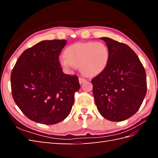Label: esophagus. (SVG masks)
Here are the masks:
<instances>
[{
  "mask_svg": "<svg viewBox=\"0 0 158 158\" xmlns=\"http://www.w3.org/2000/svg\"><path fill=\"white\" fill-rule=\"evenodd\" d=\"M79 83H81H81H83V82L85 81V79L83 78V77H80L79 78Z\"/></svg>",
  "mask_w": 158,
  "mask_h": 158,
  "instance_id": "1",
  "label": "esophagus"
}]
</instances>
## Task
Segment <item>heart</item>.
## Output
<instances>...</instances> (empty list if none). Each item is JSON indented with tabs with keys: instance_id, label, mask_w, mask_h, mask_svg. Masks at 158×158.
I'll return each mask as SVG.
<instances>
[{
	"instance_id": "b5f03b06",
	"label": "heart",
	"mask_w": 158,
	"mask_h": 158,
	"mask_svg": "<svg viewBox=\"0 0 158 158\" xmlns=\"http://www.w3.org/2000/svg\"><path fill=\"white\" fill-rule=\"evenodd\" d=\"M109 59V50L104 43H76L66 48L60 62L66 69L80 67L85 75L94 77L106 69Z\"/></svg>"
}]
</instances>
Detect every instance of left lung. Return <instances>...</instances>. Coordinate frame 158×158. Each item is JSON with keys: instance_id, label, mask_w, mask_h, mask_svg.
Wrapping results in <instances>:
<instances>
[{"instance_id": "left-lung-1", "label": "left lung", "mask_w": 158, "mask_h": 158, "mask_svg": "<svg viewBox=\"0 0 158 158\" xmlns=\"http://www.w3.org/2000/svg\"><path fill=\"white\" fill-rule=\"evenodd\" d=\"M109 50L106 69L92 79L99 113L106 119L122 122L141 106L147 93L146 73L136 53L125 43L107 37Z\"/></svg>"}]
</instances>
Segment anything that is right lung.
I'll return each instance as SVG.
<instances>
[{
    "mask_svg": "<svg viewBox=\"0 0 158 158\" xmlns=\"http://www.w3.org/2000/svg\"><path fill=\"white\" fill-rule=\"evenodd\" d=\"M66 40L43 41L26 49L11 74L13 98L22 112L33 122L51 125L70 113L78 77L64 74L59 56Z\"/></svg>",
    "mask_w": 158,
    "mask_h": 158,
    "instance_id": "obj_1",
    "label": "right lung"
}]
</instances>
